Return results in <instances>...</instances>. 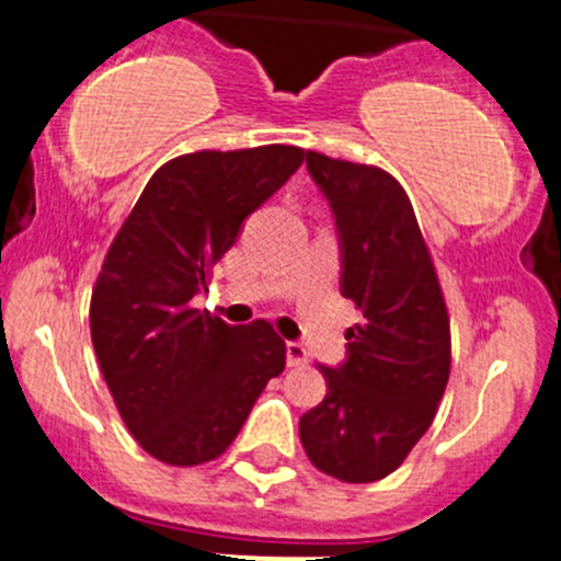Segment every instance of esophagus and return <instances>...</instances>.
I'll list each match as a JSON object with an SVG mask.
<instances>
[{
    "instance_id": "esophagus-1",
    "label": "esophagus",
    "mask_w": 561,
    "mask_h": 561,
    "mask_svg": "<svg viewBox=\"0 0 561 561\" xmlns=\"http://www.w3.org/2000/svg\"><path fill=\"white\" fill-rule=\"evenodd\" d=\"M307 364H309L307 347L298 342H287V366H307Z\"/></svg>"
}]
</instances>
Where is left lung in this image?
<instances>
[{"instance_id":"left-lung-1","label":"left lung","mask_w":561,"mask_h":561,"mask_svg":"<svg viewBox=\"0 0 561 561\" xmlns=\"http://www.w3.org/2000/svg\"><path fill=\"white\" fill-rule=\"evenodd\" d=\"M307 168L336 214L342 296L364 320L344 333V366H320L328 393L298 434L320 472L371 483L404 463L437 415L450 317L404 186L382 168L320 151H307Z\"/></svg>"}]
</instances>
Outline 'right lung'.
Returning <instances> with one entry per match:
<instances>
[{
  "instance_id": "obj_1",
  "label": "right lung",
  "mask_w": 561,
  "mask_h": 561,
  "mask_svg": "<svg viewBox=\"0 0 561 561\" xmlns=\"http://www.w3.org/2000/svg\"><path fill=\"white\" fill-rule=\"evenodd\" d=\"M304 157L285 144L173 157L111 241L89 304L92 344L124 426L157 461L222 456L285 369V339L268 320L228 325L192 296Z\"/></svg>"
}]
</instances>
